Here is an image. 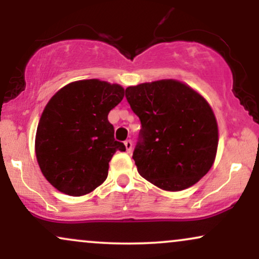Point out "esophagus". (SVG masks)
Wrapping results in <instances>:
<instances>
[{
  "label": "esophagus",
  "mask_w": 259,
  "mask_h": 259,
  "mask_svg": "<svg viewBox=\"0 0 259 259\" xmlns=\"http://www.w3.org/2000/svg\"><path fill=\"white\" fill-rule=\"evenodd\" d=\"M124 145H125V148L127 152H130V151L133 150V141L132 140H126L125 142H124Z\"/></svg>",
  "instance_id": "obj_1"
}]
</instances>
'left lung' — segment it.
<instances>
[{
  "instance_id": "1",
  "label": "left lung",
  "mask_w": 259,
  "mask_h": 259,
  "mask_svg": "<svg viewBox=\"0 0 259 259\" xmlns=\"http://www.w3.org/2000/svg\"><path fill=\"white\" fill-rule=\"evenodd\" d=\"M125 97L141 121L133 158L142 178L167 191H181L208 173L218 125L200 94L169 79L129 86Z\"/></svg>"
}]
</instances>
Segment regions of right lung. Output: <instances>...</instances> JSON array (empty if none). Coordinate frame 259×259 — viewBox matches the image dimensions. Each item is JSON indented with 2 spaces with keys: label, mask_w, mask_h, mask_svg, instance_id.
Masks as SVG:
<instances>
[{
  "label": "right lung",
  "mask_w": 259,
  "mask_h": 259,
  "mask_svg": "<svg viewBox=\"0 0 259 259\" xmlns=\"http://www.w3.org/2000/svg\"><path fill=\"white\" fill-rule=\"evenodd\" d=\"M123 97L120 85L90 79L65 85L49 101L35 152L44 177L58 191L82 196L107 179L113 154L125 151L108 121L109 111Z\"/></svg>",
  "instance_id": "add662e5"
}]
</instances>
